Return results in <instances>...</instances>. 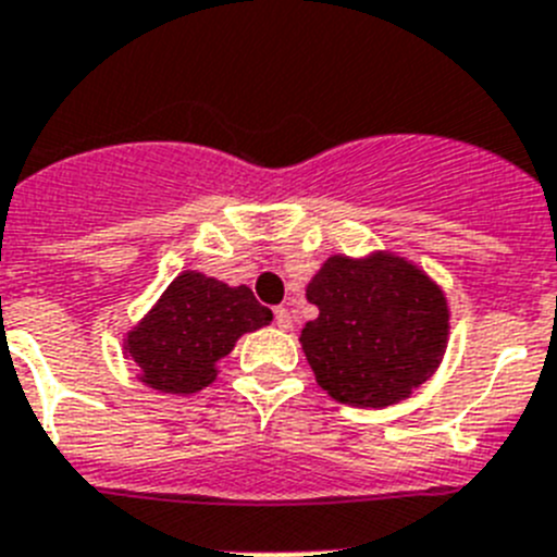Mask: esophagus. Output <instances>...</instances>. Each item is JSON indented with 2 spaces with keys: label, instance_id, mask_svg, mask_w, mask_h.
I'll use <instances>...</instances> for the list:
<instances>
[{
  "label": "esophagus",
  "instance_id": "obj_1",
  "mask_svg": "<svg viewBox=\"0 0 557 557\" xmlns=\"http://www.w3.org/2000/svg\"><path fill=\"white\" fill-rule=\"evenodd\" d=\"M274 322H277V327H283V331H288L292 327V311L288 308H274Z\"/></svg>",
  "mask_w": 557,
  "mask_h": 557
}]
</instances>
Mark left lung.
I'll list each match as a JSON object with an SVG mask.
<instances>
[{"instance_id":"1","label":"left lung","mask_w":557,"mask_h":557,"mask_svg":"<svg viewBox=\"0 0 557 557\" xmlns=\"http://www.w3.org/2000/svg\"><path fill=\"white\" fill-rule=\"evenodd\" d=\"M306 297L319 317L299 342L331 398L379 409L409 398L437 370L448 342L446 297L404 258L336 255Z\"/></svg>"}]
</instances>
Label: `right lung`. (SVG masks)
Masks as SVG:
<instances>
[{
    "label": "right lung",
    "mask_w": 557,
    "mask_h": 557,
    "mask_svg": "<svg viewBox=\"0 0 557 557\" xmlns=\"http://www.w3.org/2000/svg\"><path fill=\"white\" fill-rule=\"evenodd\" d=\"M272 322L251 288L185 272L168 285L153 311L128 333L125 352L143 381L162 393H198L215 381V364L238 336Z\"/></svg>",
    "instance_id": "add662e5"
}]
</instances>
